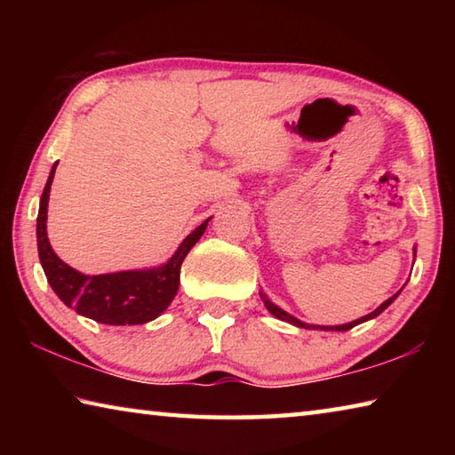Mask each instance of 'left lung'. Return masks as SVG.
I'll use <instances>...</instances> for the list:
<instances>
[{"instance_id":"8db88e82","label":"left lung","mask_w":455,"mask_h":455,"mask_svg":"<svg viewBox=\"0 0 455 455\" xmlns=\"http://www.w3.org/2000/svg\"><path fill=\"white\" fill-rule=\"evenodd\" d=\"M413 260H415V246H413ZM405 287V284H403ZM403 289H399L394 297H389L387 301H383L379 307H377L375 311H371L369 315H365V317H359V319H355V321H351V323H343V325H309V323H305V321H301V319H297V317H292L291 313H287V311H283L279 305H275L271 299L267 297V292L265 291H259V295H260V299H263V303H265V307H267V311L271 313V315H275L276 319H281V321H284V323H291V325H295V327H301V329H319V331H349V329H353L355 325H359V323H365V321H369V319H375L377 315H381L385 309H387V307L395 301V299L399 297V292H402Z\"/></svg>"}]
</instances>
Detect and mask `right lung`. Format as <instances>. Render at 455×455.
I'll list each match as a JSON object with an SVG mask.
<instances>
[{
    "label": "right lung",
    "instance_id": "add662e5",
    "mask_svg": "<svg viewBox=\"0 0 455 455\" xmlns=\"http://www.w3.org/2000/svg\"><path fill=\"white\" fill-rule=\"evenodd\" d=\"M58 163L52 166L48 182L40 198L37 212V255L50 287L61 299V303L70 307L82 317L94 319L104 325H142L163 315L172 299L179 292L180 267L188 251L204 235L209 220L196 227L184 238L166 263L150 268H134V271H118L106 275H84L66 265L53 252L48 238V203L50 190L56 174Z\"/></svg>",
    "mask_w": 455,
    "mask_h": 455
}]
</instances>
